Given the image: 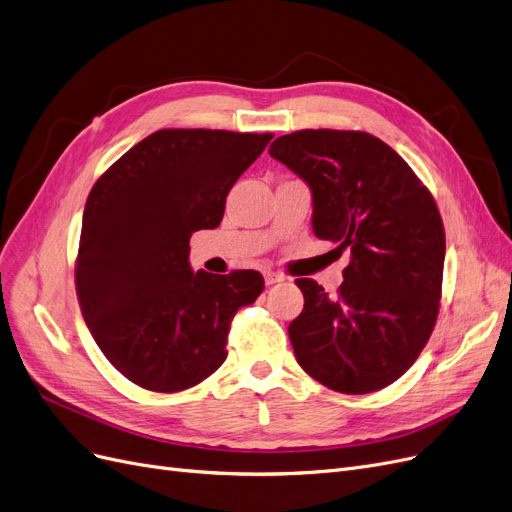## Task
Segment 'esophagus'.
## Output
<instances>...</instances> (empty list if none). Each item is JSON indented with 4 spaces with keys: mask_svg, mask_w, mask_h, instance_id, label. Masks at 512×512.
<instances>
[{
    "mask_svg": "<svg viewBox=\"0 0 512 512\" xmlns=\"http://www.w3.org/2000/svg\"><path fill=\"white\" fill-rule=\"evenodd\" d=\"M263 278H266V285H276V283H283L285 280V276L283 274H278V272H266L263 274Z\"/></svg>",
    "mask_w": 512,
    "mask_h": 512,
    "instance_id": "esophagus-1",
    "label": "esophagus"
}]
</instances>
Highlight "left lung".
<instances>
[{
  "label": "left lung",
  "mask_w": 512,
  "mask_h": 512,
  "mask_svg": "<svg viewBox=\"0 0 512 512\" xmlns=\"http://www.w3.org/2000/svg\"><path fill=\"white\" fill-rule=\"evenodd\" d=\"M270 155L312 193V232L351 249L338 295L298 278V364L340 393L391 385L415 364L438 319L444 227L432 193L389 144L366 131L302 129Z\"/></svg>",
  "instance_id": "left-lung-1"
}]
</instances>
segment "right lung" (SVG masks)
Instances as JSON below:
<instances>
[{
  "mask_svg": "<svg viewBox=\"0 0 512 512\" xmlns=\"http://www.w3.org/2000/svg\"><path fill=\"white\" fill-rule=\"evenodd\" d=\"M272 134L159 129L97 178L76 293L110 364L148 391L202 383L227 357L229 323L263 291L255 270L193 272L189 240L219 227L225 197Z\"/></svg>",
  "mask_w": 512,
  "mask_h": 512,
  "instance_id": "obj_1",
  "label": "right lung"
}]
</instances>
